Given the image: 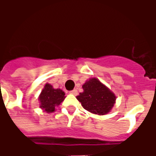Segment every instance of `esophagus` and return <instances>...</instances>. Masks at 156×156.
<instances>
[{"label":"esophagus","instance_id":"1","mask_svg":"<svg viewBox=\"0 0 156 156\" xmlns=\"http://www.w3.org/2000/svg\"><path fill=\"white\" fill-rule=\"evenodd\" d=\"M70 93H71L72 94L77 95V94H78V90H77V89H73V90H72V91H70Z\"/></svg>","mask_w":156,"mask_h":156}]
</instances>
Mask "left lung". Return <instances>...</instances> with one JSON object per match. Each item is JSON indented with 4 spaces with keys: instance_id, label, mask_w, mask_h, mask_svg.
Returning a JSON list of instances; mask_svg holds the SVG:
<instances>
[{
    "instance_id": "1",
    "label": "left lung",
    "mask_w": 156,
    "mask_h": 156,
    "mask_svg": "<svg viewBox=\"0 0 156 156\" xmlns=\"http://www.w3.org/2000/svg\"><path fill=\"white\" fill-rule=\"evenodd\" d=\"M83 92L77 96V99L88 111L104 115L111 110L116 97L105 85L96 78H91L83 85Z\"/></svg>"
}]
</instances>
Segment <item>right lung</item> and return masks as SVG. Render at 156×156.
<instances>
[{
	"instance_id": "right-lung-1",
	"label": "right lung",
	"mask_w": 156,
	"mask_h": 156,
	"mask_svg": "<svg viewBox=\"0 0 156 156\" xmlns=\"http://www.w3.org/2000/svg\"><path fill=\"white\" fill-rule=\"evenodd\" d=\"M64 92L60 88L55 89L51 85L47 83L39 96L40 107L48 113L55 111V107L64 100Z\"/></svg>"
}]
</instances>
